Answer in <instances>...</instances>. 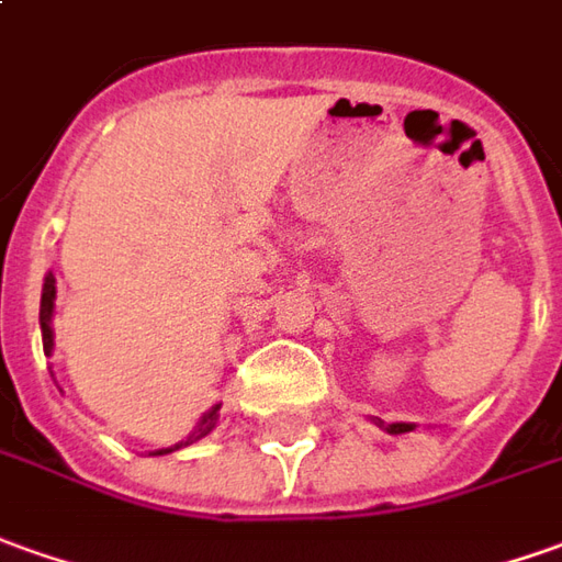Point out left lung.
Masks as SVG:
<instances>
[{
    "label": "left lung",
    "mask_w": 562,
    "mask_h": 562,
    "mask_svg": "<svg viewBox=\"0 0 562 562\" xmlns=\"http://www.w3.org/2000/svg\"><path fill=\"white\" fill-rule=\"evenodd\" d=\"M376 425L379 428H385L389 435H406V431H413V428H416L413 422H392V425H385L382 419H376Z\"/></svg>",
    "instance_id": "8db88e82"
}]
</instances>
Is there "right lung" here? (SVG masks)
<instances>
[{"label": "right lung", "instance_id": "1", "mask_svg": "<svg viewBox=\"0 0 562 562\" xmlns=\"http://www.w3.org/2000/svg\"><path fill=\"white\" fill-rule=\"evenodd\" d=\"M54 300H57V281H54V274H45V284H42V303H38V327H42V348H45V355H52L54 351ZM54 376V373H52ZM216 422H220V404H214L204 416H201L199 428L192 431V435L180 440V443H173V447H165V450L149 452V456H168V452L180 450V447H189V443H195L201 437H207L216 428Z\"/></svg>", "mask_w": 562, "mask_h": 562}]
</instances>
